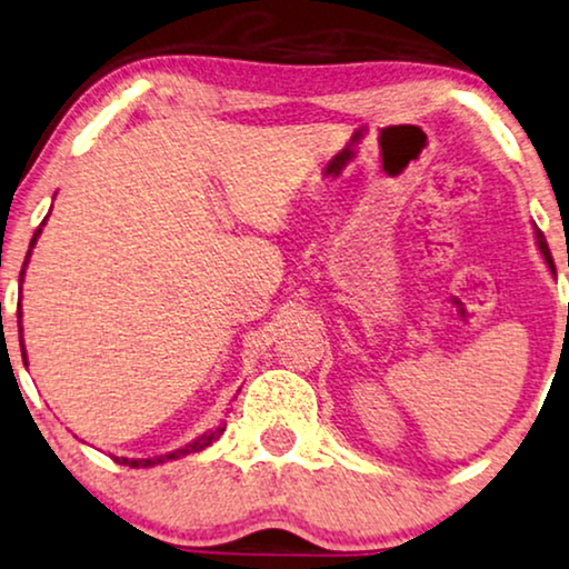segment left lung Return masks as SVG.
<instances>
[{
    "label": "left lung",
    "mask_w": 569,
    "mask_h": 569,
    "mask_svg": "<svg viewBox=\"0 0 569 569\" xmlns=\"http://www.w3.org/2000/svg\"><path fill=\"white\" fill-rule=\"evenodd\" d=\"M536 239H538V247H541V251H543V257H546V262L551 264V257H549V243H546V239H543V233L538 231L536 233Z\"/></svg>",
    "instance_id": "left-lung-1"
}]
</instances>
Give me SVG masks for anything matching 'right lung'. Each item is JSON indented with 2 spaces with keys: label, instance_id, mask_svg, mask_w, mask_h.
Here are the masks:
<instances>
[{
  "label": "right lung",
  "instance_id": "right-lung-1",
  "mask_svg": "<svg viewBox=\"0 0 569 569\" xmlns=\"http://www.w3.org/2000/svg\"><path fill=\"white\" fill-rule=\"evenodd\" d=\"M44 222H47V218L41 220V226H39V228H36V233H33V239H31V247H28V254H26L23 270H26V264H28V257H31L33 243H36V239H39L41 228H44ZM23 270H20V280H23ZM18 330H20V333H23V328H20V305H18ZM20 351H23V362H26V349H23V343H20ZM222 430H226V426H218L214 430H210V433H204L201 438H197V441H193V443L183 446V449L172 451V455H164V457H160V459H126V457H114V462L128 465V467H152V465H160V462H164V459H178V457L191 455V451H201V449H204V446H210L212 441H218V438L222 436Z\"/></svg>",
  "mask_w": 569,
  "mask_h": 569
}]
</instances>
